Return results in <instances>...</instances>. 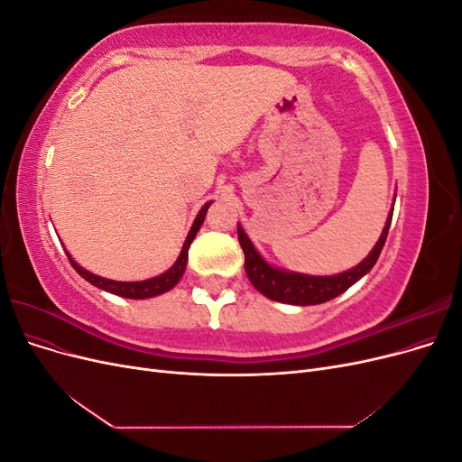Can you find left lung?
I'll return each mask as SVG.
<instances>
[{"mask_svg": "<svg viewBox=\"0 0 462 462\" xmlns=\"http://www.w3.org/2000/svg\"><path fill=\"white\" fill-rule=\"evenodd\" d=\"M391 217H393V209H391L385 227L377 239L372 253L362 260L353 270H346L337 275H306L297 272H287L279 270L265 262L254 245L250 243L246 233L241 226H236V233H239V243L245 253V270L246 275L263 297H268L277 302H287V304H297V306H310V304H321L328 302L335 297H339L348 287L355 285L360 277H365L377 262L382 254V248L385 245Z\"/></svg>", "mask_w": 462, "mask_h": 462, "instance_id": "1", "label": "left lung"}]
</instances>
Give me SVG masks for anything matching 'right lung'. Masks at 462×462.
I'll return each mask as SVG.
<instances>
[{
  "label": "right lung",
  "instance_id": "obj_1",
  "mask_svg": "<svg viewBox=\"0 0 462 462\" xmlns=\"http://www.w3.org/2000/svg\"><path fill=\"white\" fill-rule=\"evenodd\" d=\"M209 204H212V202H206L202 206L200 212H199L197 219H194L192 227H190L187 239H185V245H183V248H180V254L175 260V263L165 273H162L158 277L146 279V282H114V279H106V277H100V275H94V273L87 272L85 268H80V265L71 256H69V253H67L69 262H71V265L77 270V273L80 277H85L88 283H92L97 289H104L107 292H114V295H119V297H125V299H150V297H158V295H162V292H167L170 289H173L179 283V279L183 277L185 268H187V260H189V246H190L194 236H197L200 226L204 223V217H206V212H208Z\"/></svg>",
  "mask_w": 462,
  "mask_h": 462
}]
</instances>
